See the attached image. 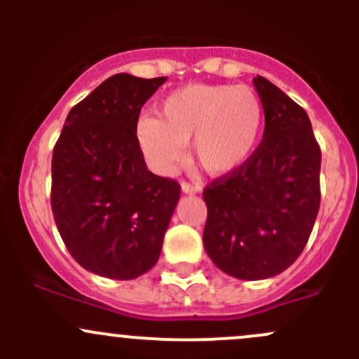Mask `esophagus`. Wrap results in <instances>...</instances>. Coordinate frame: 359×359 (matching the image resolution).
<instances>
[{
    "label": "esophagus",
    "instance_id": "obj_1",
    "mask_svg": "<svg viewBox=\"0 0 359 359\" xmlns=\"http://www.w3.org/2000/svg\"><path fill=\"white\" fill-rule=\"evenodd\" d=\"M180 187H182V193H186V194H196V193H200V191H201L200 184L182 182V184H180Z\"/></svg>",
    "mask_w": 359,
    "mask_h": 359
}]
</instances>
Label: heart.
<instances>
[{
    "instance_id": "obj_1",
    "label": "heart",
    "mask_w": 359,
    "mask_h": 359,
    "mask_svg": "<svg viewBox=\"0 0 359 359\" xmlns=\"http://www.w3.org/2000/svg\"><path fill=\"white\" fill-rule=\"evenodd\" d=\"M262 125V102L248 86L187 85L163 100L158 119L139 123L137 137L158 172H172L193 140L194 159L203 170L227 175L253 156Z\"/></svg>"
}]
</instances>
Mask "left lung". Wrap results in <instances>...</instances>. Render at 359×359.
<instances>
[{
    "label": "left lung",
    "mask_w": 359,
    "mask_h": 359,
    "mask_svg": "<svg viewBox=\"0 0 359 359\" xmlns=\"http://www.w3.org/2000/svg\"><path fill=\"white\" fill-rule=\"evenodd\" d=\"M266 126L253 156L203 191V245L238 280L283 273L302 253L320 210L321 149L309 116L269 79L253 78Z\"/></svg>",
    "instance_id": "8db88e82"
}]
</instances>
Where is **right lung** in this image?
<instances>
[{"mask_svg": "<svg viewBox=\"0 0 359 359\" xmlns=\"http://www.w3.org/2000/svg\"><path fill=\"white\" fill-rule=\"evenodd\" d=\"M166 78L119 72L69 111L52 156V212L72 259L111 280L158 262L180 186L147 170L137 139L144 104Z\"/></svg>", "mask_w": 359, "mask_h": 359, "instance_id": "add662e5", "label": "right lung"}]
</instances>
